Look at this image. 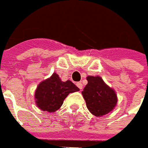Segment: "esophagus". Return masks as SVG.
<instances>
[{
    "label": "esophagus",
    "mask_w": 148,
    "mask_h": 148,
    "mask_svg": "<svg viewBox=\"0 0 148 148\" xmlns=\"http://www.w3.org/2000/svg\"><path fill=\"white\" fill-rule=\"evenodd\" d=\"M76 85H77V87L79 88V89H82V88H83V84H82L81 82H79V83H77V84H76Z\"/></svg>",
    "instance_id": "1"
}]
</instances>
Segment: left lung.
Instances as JSON below:
<instances>
[{
  "label": "left lung",
  "mask_w": 148,
  "mask_h": 148,
  "mask_svg": "<svg viewBox=\"0 0 148 148\" xmlns=\"http://www.w3.org/2000/svg\"><path fill=\"white\" fill-rule=\"evenodd\" d=\"M87 80L88 84L82 94L90 112L97 117H101L115 109L118 101L115 90L100 76H88Z\"/></svg>",
  "instance_id": "8db88e82"
}]
</instances>
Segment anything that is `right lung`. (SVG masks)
<instances>
[{
	"instance_id": "1",
	"label": "right lung",
	"mask_w": 148,
	"mask_h": 148,
	"mask_svg": "<svg viewBox=\"0 0 148 148\" xmlns=\"http://www.w3.org/2000/svg\"><path fill=\"white\" fill-rule=\"evenodd\" d=\"M79 91L70 80L63 82L56 73L42 81L37 87L34 99L39 109L54 113L60 108L66 97L74 92Z\"/></svg>"
}]
</instances>
